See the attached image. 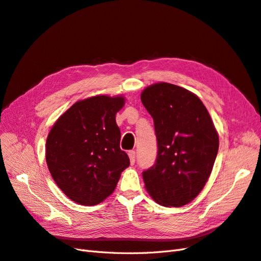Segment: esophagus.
Wrapping results in <instances>:
<instances>
[{"label": "esophagus", "mask_w": 261, "mask_h": 261, "mask_svg": "<svg viewBox=\"0 0 261 261\" xmlns=\"http://www.w3.org/2000/svg\"><path fill=\"white\" fill-rule=\"evenodd\" d=\"M128 156L130 160V164H135V159H136V152L135 151H128Z\"/></svg>", "instance_id": "34e87169"}]
</instances>
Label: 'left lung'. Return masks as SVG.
Returning a JSON list of instances; mask_svg holds the SVG:
<instances>
[{"mask_svg":"<svg viewBox=\"0 0 261 261\" xmlns=\"http://www.w3.org/2000/svg\"><path fill=\"white\" fill-rule=\"evenodd\" d=\"M154 122L156 162L143 173L145 187L164 207L193 201L206 185L215 164L219 135L201 100L183 87L150 85L140 94Z\"/></svg>","mask_w":261,"mask_h":261,"instance_id":"8db88e82","label":"left lung"}]
</instances>
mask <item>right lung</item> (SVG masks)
<instances>
[{
    "label": "right lung",
    "mask_w": 261,
    "mask_h": 261,
    "mask_svg": "<svg viewBox=\"0 0 261 261\" xmlns=\"http://www.w3.org/2000/svg\"><path fill=\"white\" fill-rule=\"evenodd\" d=\"M123 96L99 94L80 100L54 123L46 138L45 160L55 183L70 200L96 206L111 195L128 168L120 148L116 113Z\"/></svg>",
    "instance_id": "add662e5"
}]
</instances>
